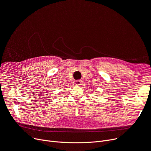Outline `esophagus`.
Returning a JSON list of instances; mask_svg holds the SVG:
<instances>
[{"instance_id": "34e87169", "label": "esophagus", "mask_w": 151, "mask_h": 151, "mask_svg": "<svg viewBox=\"0 0 151 151\" xmlns=\"http://www.w3.org/2000/svg\"><path fill=\"white\" fill-rule=\"evenodd\" d=\"M74 83L75 84V85H82V81H75L74 82Z\"/></svg>"}]
</instances>
